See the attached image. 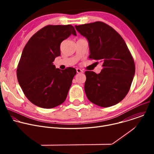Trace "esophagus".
Here are the masks:
<instances>
[{"label":"esophagus","mask_w":154,"mask_h":154,"mask_svg":"<svg viewBox=\"0 0 154 154\" xmlns=\"http://www.w3.org/2000/svg\"><path fill=\"white\" fill-rule=\"evenodd\" d=\"M76 71H77V73H82V72H83V70H82L81 69H79V68H77V69H76Z\"/></svg>","instance_id":"34e87169"}]
</instances>
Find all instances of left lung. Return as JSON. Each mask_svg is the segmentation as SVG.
<instances>
[{
  "instance_id": "1",
  "label": "left lung",
  "mask_w": 154,
  "mask_h": 154,
  "mask_svg": "<svg viewBox=\"0 0 154 154\" xmlns=\"http://www.w3.org/2000/svg\"><path fill=\"white\" fill-rule=\"evenodd\" d=\"M75 28L88 41L89 58L102 63L99 74L85 72L86 97L102 107L117 104L127 94L135 72L134 60L124 40L114 29L100 21Z\"/></svg>"
}]
</instances>
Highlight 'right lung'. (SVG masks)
<instances>
[{
    "label": "right lung",
    "mask_w": 154,
    "mask_h": 154,
    "mask_svg": "<svg viewBox=\"0 0 154 154\" xmlns=\"http://www.w3.org/2000/svg\"><path fill=\"white\" fill-rule=\"evenodd\" d=\"M71 34L77 35L71 25H49L35 33L23 49L17 80L26 97L38 106L54 108L66 99L77 71L56 68L53 62L61 54V42Z\"/></svg>",
    "instance_id": "add662e5"
}]
</instances>
